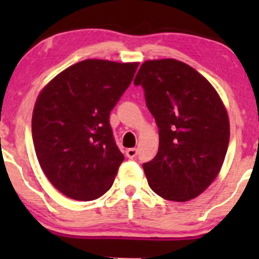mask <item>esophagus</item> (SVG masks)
I'll return each mask as SVG.
<instances>
[{
  "label": "esophagus",
  "instance_id": "esophagus-1",
  "mask_svg": "<svg viewBox=\"0 0 259 259\" xmlns=\"http://www.w3.org/2000/svg\"><path fill=\"white\" fill-rule=\"evenodd\" d=\"M136 156H138V150H136V148H127V150H126V157H127V158L133 159V158H135Z\"/></svg>",
  "mask_w": 259,
  "mask_h": 259
}]
</instances>
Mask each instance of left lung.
I'll return each mask as SVG.
<instances>
[{
  "label": "left lung",
  "mask_w": 259,
  "mask_h": 259,
  "mask_svg": "<svg viewBox=\"0 0 259 259\" xmlns=\"http://www.w3.org/2000/svg\"><path fill=\"white\" fill-rule=\"evenodd\" d=\"M159 134L158 152L144 163L148 185L160 197L186 202L215 179L227 154V109L209 81L177 59L146 61L134 80Z\"/></svg>",
  "instance_id": "8db88e82"
}]
</instances>
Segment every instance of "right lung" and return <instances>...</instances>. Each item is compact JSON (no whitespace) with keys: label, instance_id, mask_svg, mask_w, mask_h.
I'll return each mask as SVG.
<instances>
[{"label":"right lung","instance_id":"add662e5","mask_svg":"<svg viewBox=\"0 0 259 259\" xmlns=\"http://www.w3.org/2000/svg\"><path fill=\"white\" fill-rule=\"evenodd\" d=\"M139 63L86 59L59 73L38 95L31 119L40 167L58 191L92 201L113 185L124 160L109 114Z\"/></svg>","mask_w":259,"mask_h":259}]
</instances>
